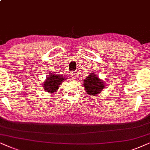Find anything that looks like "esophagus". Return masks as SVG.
Wrapping results in <instances>:
<instances>
[{
  "instance_id": "1",
  "label": "esophagus",
  "mask_w": 150,
  "mask_h": 150,
  "mask_svg": "<svg viewBox=\"0 0 150 150\" xmlns=\"http://www.w3.org/2000/svg\"><path fill=\"white\" fill-rule=\"evenodd\" d=\"M77 76V73H75V72H73V73H72L71 74V77L72 79H75Z\"/></svg>"
}]
</instances>
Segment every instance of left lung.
<instances>
[{
	"instance_id": "obj_1",
	"label": "left lung",
	"mask_w": 150,
	"mask_h": 150,
	"mask_svg": "<svg viewBox=\"0 0 150 150\" xmlns=\"http://www.w3.org/2000/svg\"><path fill=\"white\" fill-rule=\"evenodd\" d=\"M83 87L84 90L88 95L95 96L99 95L104 89L105 83L101 80L96 75V73H90L86 78L83 79Z\"/></svg>"
}]
</instances>
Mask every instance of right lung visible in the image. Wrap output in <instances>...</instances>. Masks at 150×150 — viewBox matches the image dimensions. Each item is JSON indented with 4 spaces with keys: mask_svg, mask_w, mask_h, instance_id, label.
Returning a JSON list of instances; mask_svg holds the SVG:
<instances>
[{
    "mask_svg": "<svg viewBox=\"0 0 150 150\" xmlns=\"http://www.w3.org/2000/svg\"><path fill=\"white\" fill-rule=\"evenodd\" d=\"M68 78H65L64 75H59L57 74L50 73L47 76L43 84V88L45 91L50 93H56L62 83Z\"/></svg>",
    "mask_w": 150,
    "mask_h": 150,
    "instance_id": "add662e5",
    "label": "right lung"
}]
</instances>
